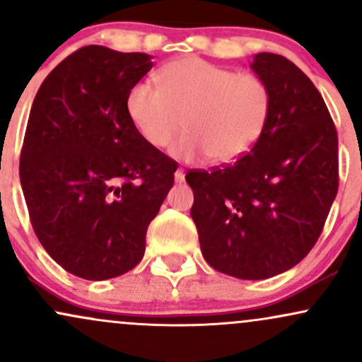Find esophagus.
<instances>
[{"mask_svg":"<svg viewBox=\"0 0 362 362\" xmlns=\"http://www.w3.org/2000/svg\"><path fill=\"white\" fill-rule=\"evenodd\" d=\"M185 180V173H184V170L182 168H178L177 172H175V182L177 184H182V182Z\"/></svg>","mask_w":362,"mask_h":362,"instance_id":"34e87169","label":"esophagus"}]
</instances>
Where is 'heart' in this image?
Here are the masks:
<instances>
[{
  "mask_svg": "<svg viewBox=\"0 0 362 362\" xmlns=\"http://www.w3.org/2000/svg\"><path fill=\"white\" fill-rule=\"evenodd\" d=\"M156 78L160 88L139 81L126 97L127 117L151 148L167 146L184 124L170 155L182 161L209 156L214 163H230L264 134L272 95L260 76L184 57L165 66Z\"/></svg>",
  "mask_w": 362,
  "mask_h": 362,
  "instance_id": "obj_1",
  "label": "heart"
}]
</instances>
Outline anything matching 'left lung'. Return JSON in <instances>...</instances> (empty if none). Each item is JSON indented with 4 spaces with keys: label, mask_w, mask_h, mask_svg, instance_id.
<instances>
[{
    "label": "left lung",
    "mask_w": 362,
    "mask_h": 362,
    "mask_svg": "<svg viewBox=\"0 0 362 362\" xmlns=\"http://www.w3.org/2000/svg\"><path fill=\"white\" fill-rule=\"evenodd\" d=\"M250 69L272 95L264 134L233 165L185 180L207 264L259 281L289 271L317 243L339 189V139L322 95L296 64L259 52Z\"/></svg>",
    "instance_id": "left-lung-1"
}]
</instances>
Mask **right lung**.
Wrapping results in <instances>:
<instances>
[{
  "mask_svg": "<svg viewBox=\"0 0 362 362\" xmlns=\"http://www.w3.org/2000/svg\"><path fill=\"white\" fill-rule=\"evenodd\" d=\"M153 56L86 45L47 74L28 117L20 182L45 252L81 279L134 269L177 163L127 117L129 90Z\"/></svg>",
  "mask_w": 362,
  "mask_h": 362,
  "instance_id": "right-lung-1",
  "label": "right lung"
}]
</instances>
